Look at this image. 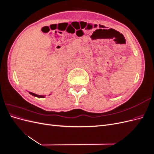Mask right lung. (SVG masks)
<instances>
[{"instance_id":"1","label":"right lung","mask_w":154,"mask_h":154,"mask_svg":"<svg viewBox=\"0 0 154 154\" xmlns=\"http://www.w3.org/2000/svg\"><path fill=\"white\" fill-rule=\"evenodd\" d=\"M29 94L32 96H35V97H41V98H44V97H45V96H42V95H38V94H35V93H32V92H29Z\"/></svg>"}]
</instances>
